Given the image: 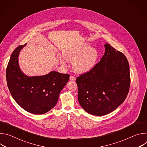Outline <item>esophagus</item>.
<instances>
[{"label":"esophagus","mask_w":147,"mask_h":147,"mask_svg":"<svg viewBox=\"0 0 147 147\" xmlns=\"http://www.w3.org/2000/svg\"><path fill=\"white\" fill-rule=\"evenodd\" d=\"M76 80V78L75 77H74L73 76H71L70 77V80H71V81H75Z\"/></svg>","instance_id":"1"}]
</instances>
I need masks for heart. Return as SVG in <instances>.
<instances>
[{
    "instance_id": "1",
    "label": "heart",
    "mask_w": 147,
    "mask_h": 147,
    "mask_svg": "<svg viewBox=\"0 0 147 147\" xmlns=\"http://www.w3.org/2000/svg\"><path fill=\"white\" fill-rule=\"evenodd\" d=\"M63 57L59 59L60 63L65 66L66 60L73 61V70L78 73H85L91 70L96 65L98 59V51L85 43L70 49L66 50L63 53Z\"/></svg>"
}]
</instances>
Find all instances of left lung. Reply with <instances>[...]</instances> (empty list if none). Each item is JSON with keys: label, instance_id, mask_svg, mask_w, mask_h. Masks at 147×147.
Returning <instances> with one entry per match:
<instances>
[{"label": "left lung", "instance_id": "8db88e82", "mask_svg": "<svg viewBox=\"0 0 147 147\" xmlns=\"http://www.w3.org/2000/svg\"><path fill=\"white\" fill-rule=\"evenodd\" d=\"M100 61L90 71L76 78L81 107L92 115H106L126 98L130 85L129 61L109 44Z\"/></svg>", "mask_w": 147, "mask_h": 147}]
</instances>
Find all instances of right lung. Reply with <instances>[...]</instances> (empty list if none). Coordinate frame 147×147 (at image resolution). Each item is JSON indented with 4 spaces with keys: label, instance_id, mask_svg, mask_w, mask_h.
I'll return each instance as SVG.
<instances>
[{
    "label": "right lung",
    "instance_id": "add662e5",
    "mask_svg": "<svg viewBox=\"0 0 147 147\" xmlns=\"http://www.w3.org/2000/svg\"><path fill=\"white\" fill-rule=\"evenodd\" d=\"M26 45L18 47L11 55L6 69L7 86L19 106L31 113L44 114L56 105L70 75L52 71L44 76H26L18 64L20 52Z\"/></svg>",
    "mask_w": 147,
    "mask_h": 147
}]
</instances>
